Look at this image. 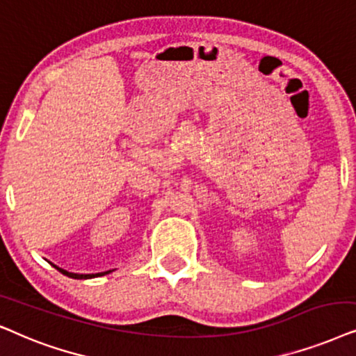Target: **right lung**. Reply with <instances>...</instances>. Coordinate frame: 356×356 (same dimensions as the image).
<instances>
[{"label": "right lung", "instance_id": "add662e5", "mask_svg": "<svg viewBox=\"0 0 356 356\" xmlns=\"http://www.w3.org/2000/svg\"><path fill=\"white\" fill-rule=\"evenodd\" d=\"M55 267V265H54ZM55 268H58V267H55ZM61 273L63 275H66V277H70V278H79V280H81V278H92V277H96V275H106V273H111V270H108V272H101V273H88V275H79V273H71V272H66V270H63V268H58Z\"/></svg>", "mask_w": 356, "mask_h": 356}]
</instances>
